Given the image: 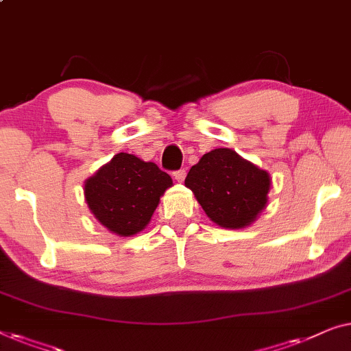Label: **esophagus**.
<instances>
[{
  "mask_svg": "<svg viewBox=\"0 0 351 351\" xmlns=\"http://www.w3.org/2000/svg\"><path fill=\"white\" fill-rule=\"evenodd\" d=\"M173 176H175V180L176 181H184V178H186V170L184 169H181V170H176L175 173H173Z\"/></svg>",
  "mask_w": 351,
  "mask_h": 351,
  "instance_id": "34e87169",
  "label": "esophagus"
}]
</instances>
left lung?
<instances>
[{
  "label": "left lung",
  "instance_id": "left-lung-1",
  "mask_svg": "<svg viewBox=\"0 0 351 351\" xmlns=\"http://www.w3.org/2000/svg\"><path fill=\"white\" fill-rule=\"evenodd\" d=\"M184 184L213 223L239 229L265 208L270 176L235 151L219 147L192 167Z\"/></svg>",
  "mask_w": 351,
  "mask_h": 351
}]
</instances>
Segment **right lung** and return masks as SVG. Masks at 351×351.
Instances as JSON below:
<instances>
[{
  "instance_id": "add662e5",
  "label": "right lung",
  "mask_w": 351,
  "mask_h": 351,
  "mask_svg": "<svg viewBox=\"0 0 351 351\" xmlns=\"http://www.w3.org/2000/svg\"><path fill=\"white\" fill-rule=\"evenodd\" d=\"M173 184L169 173L152 162L121 152L86 181L88 208L117 235H133L151 221L160 195Z\"/></svg>"
}]
</instances>
